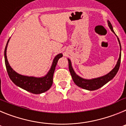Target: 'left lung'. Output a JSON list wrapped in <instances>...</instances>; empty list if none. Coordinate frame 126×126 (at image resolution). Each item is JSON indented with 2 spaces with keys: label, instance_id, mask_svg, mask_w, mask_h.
Wrapping results in <instances>:
<instances>
[{
  "label": "left lung",
  "instance_id": "1",
  "mask_svg": "<svg viewBox=\"0 0 126 126\" xmlns=\"http://www.w3.org/2000/svg\"><path fill=\"white\" fill-rule=\"evenodd\" d=\"M107 22L109 28H110V29L111 30V31L116 35V34H115L114 31H113V27H112L110 22L109 21H107ZM117 40L119 43L120 50H121L119 58V59H118L117 62V64L115 65V67H114L110 73L107 74L106 75L103 76L96 78L91 79H86L82 78L81 77L79 76L78 75H77L76 73H75V71L73 69V67H72V64H71V60H70L69 59H67L69 62V69L70 73H71V76H72L73 81H74V83H75L78 86H79V87L80 88H82L84 89V90H90V91H93V90H98V89H99L100 88L102 87L103 85L107 84L109 81H110L111 79H112L115 77V76L116 75L118 71H119V69L121 59V43H120L119 39L118 37Z\"/></svg>",
  "mask_w": 126,
  "mask_h": 126
}]
</instances>
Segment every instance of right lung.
I'll list each match as a JSON object with an SVG mask.
<instances>
[{
  "label": "right lung",
  "instance_id": "obj_1",
  "mask_svg": "<svg viewBox=\"0 0 126 126\" xmlns=\"http://www.w3.org/2000/svg\"><path fill=\"white\" fill-rule=\"evenodd\" d=\"M9 39L7 41L4 50V59H5L7 71L11 81L16 86L33 94H40L49 90L53 83V76L55 71V67L59 59L62 57L63 55L62 53H59L55 57L49 71L45 76L36 78V77L21 75L16 73L7 61L6 52Z\"/></svg>",
  "mask_w": 126,
  "mask_h": 126
}]
</instances>
